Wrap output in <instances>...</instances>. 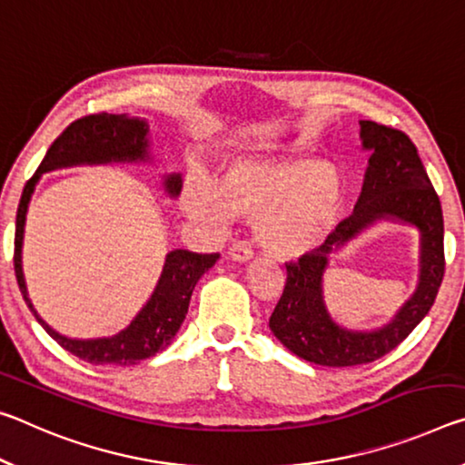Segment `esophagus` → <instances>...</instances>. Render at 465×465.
I'll use <instances>...</instances> for the list:
<instances>
[{"label":"esophagus","instance_id":"1","mask_svg":"<svg viewBox=\"0 0 465 465\" xmlns=\"http://www.w3.org/2000/svg\"><path fill=\"white\" fill-rule=\"evenodd\" d=\"M228 257H231L232 262H239V263H247L253 260V249H251L247 242H234L228 251Z\"/></svg>","mask_w":465,"mask_h":465}]
</instances>
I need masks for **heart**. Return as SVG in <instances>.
Listing matches in <instances>:
<instances>
[{
  "mask_svg": "<svg viewBox=\"0 0 465 465\" xmlns=\"http://www.w3.org/2000/svg\"><path fill=\"white\" fill-rule=\"evenodd\" d=\"M346 187L336 164L309 156L239 158L216 183L185 192L187 214L223 228L231 216L255 223L260 245L280 260L313 253L338 224Z\"/></svg>",
  "mask_w": 465,
  "mask_h": 465,
  "instance_id": "1",
  "label": "heart"
}]
</instances>
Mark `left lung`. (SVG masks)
Segmentation results:
<instances>
[{
  "instance_id": "8db88e82",
  "label": "left lung",
  "mask_w": 465,
  "mask_h": 465,
  "mask_svg": "<svg viewBox=\"0 0 465 465\" xmlns=\"http://www.w3.org/2000/svg\"><path fill=\"white\" fill-rule=\"evenodd\" d=\"M361 150L369 152L354 212L322 247L286 265V286L270 317V330L302 361L322 367H356L401 344L429 313L443 282V212L414 143L398 129L359 121ZM398 223L419 232V280L390 322L361 331L336 322L326 309L322 276L331 257L372 225Z\"/></svg>"
}]
</instances>
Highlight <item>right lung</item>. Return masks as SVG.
Instances as JSON below:
<instances>
[{"mask_svg": "<svg viewBox=\"0 0 465 465\" xmlns=\"http://www.w3.org/2000/svg\"><path fill=\"white\" fill-rule=\"evenodd\" d=\"M96 164H156L152 154V134L148 119L132 115H88L65 129L47 150L43 163L22 192L16 214V239H14V270L20 292L25 296L30 313L43 325V330L61 348L90 364H119L129 367L161 352L177 336L183 319L187 315L193 288L205 272L214 265L220 255H200L185 249H173L164 257L161 278L146 304L132 319V323L109 338H70L45 322L28 296L25 268H22V247H25V226L28 205L45 173L70 166ZM164 195L177 200L183 187L181 173H164L161 177Z\"/></svg>", "mask_w": 465, "mask_h": 465, "instance_id": "right-lung-1", "label": "right lung"}]
</instances>
